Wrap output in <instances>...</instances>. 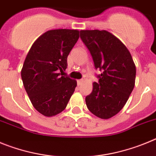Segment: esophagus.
I'll list each match as a JSON object with an SVG mask.
<instances>
[{
    "mask_svg": "<svg viewBox=\"0 0 156 156\" xmlns=\"http://www.w3.org/2000/svg\"><path fill=\"white\" fill-rule=\"evenodd\" d=\"M82 82H83V80L82 79H81V80H77V84H78V86L81 85Z\"/></svg>",
    "mask_w": 156,
    "mask_h": 156,
    "instance_id": "obj_1",
    "label": "esophagus"
}]
</instances>
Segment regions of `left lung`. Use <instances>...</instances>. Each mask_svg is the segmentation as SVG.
I'll return each instance as SVG.
<instances>
[{"label":"left lung","instance_id":"8db88e82","mask_svg":"<svg viewBox=\"0 0 156 156\" xmlns=\"http://www.w3.org/2000/svg\"><path fill=\"white\" fill-rule=\"evenodd\" d=\"M94 63L102 73L85 98L87 108L101 119L116 115L125 105L135 84L136 66L126 47L106 30H80Z\"/></svg>","mask_w":156,"mask_h":156}]
</instances>
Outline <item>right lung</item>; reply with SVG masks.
I'll list each match as a JSON object with an SVG mask.
<instances>
[{
    "label": "right lung",
    "mask_w": 156,
    "mask_h": 156,
    "mask_svg": "<svg viewBox=\"0 0 156 156\" xmlns=\"http://www.w3.org/2000/svg\"><path fill=\"white\" fill-rule=\"evenodd\" d=\"M77 30L45 32L36 40L21 71L23 86L35 109L44 116L60 113L68 104L76 80L60 76L67 68V57L80 37Z\"/></svg>",
    "instance_id": "obj_1"
}]
</instances>
